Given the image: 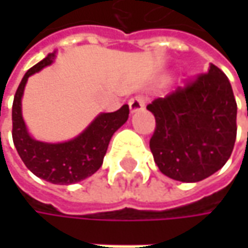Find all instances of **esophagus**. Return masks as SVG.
<instances>
[{"instance_id":"esophagus-1","label":"esophagus","mask_w":248,"mask_h":248,"mask_svg":"<svg viewBox=\"0 0 248 248\" xmlns=\"http://www.w3.org/2000/svg\"><path fill=\"white\" fill-rule=\"evenodd\" d=\"M129 111L131 113H137V111H140V110L145 108V99L142 96H135L132 99H129Z\"/></svg>"}]
</instances>
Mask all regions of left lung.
Returning a JSON list of instances; mask_svg holds the SVG:
<instances>
[{
  "mask_svg": "<svg viewBox=\"0 0 248 248\" xmlns=\"http://www.w3.org/2000/svg\"><path fill=\"white\" fill-rule=\"evenodd\" d=\"M148 110L156 119L150 150L168 178L199 182L231 157L237 105L228 77L214 64L184 88L153 100Z\"/></svg>",
  "mask_w": 248,
  "mask_h": 248,
  "instance_id": "obj_1",
  "label": "left lung"
}]
</instances>
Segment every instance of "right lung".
<instances>
[{
  "label": "right lung",
  "mask_w": 248,
  "mask_h": 248,
  "mask_svg": "<svg viewBox=\"0 0 248 248\" xmlns=\"http://www.w3.org/2000/svg\"><path fill=\"white\" fill-rule=\"evenodd\" d=\"M53 61L55 52L29 69L19 84L12 105V138L19 156L34 175L55 185H72L99 170L113 134L128 120L129 108L124 105L117 111L100 113L80 135L67 142L35 140L24 124L22 96L29 77L52 64Z\"/></svg>",
  "instance_id": "obj_1"
}]
</instances>
